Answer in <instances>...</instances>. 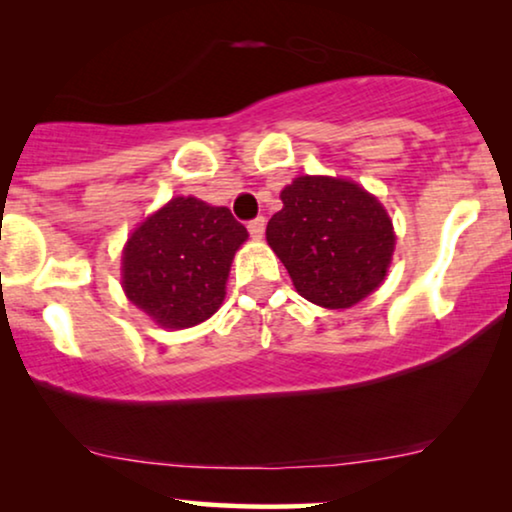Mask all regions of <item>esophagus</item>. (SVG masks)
I'll use <instances>...</instances> for the list:
<instances>
[{"mask_svg":"<svg viewBox=\"0 0 512 512\" xmlns=\"http://www.w3.org/2000/svg\"><path fill=\"white\" fill-rule=\"evenodd\" d=\"M264 227H267V220H264V217H255V220L248 222V231H250L252 238H262Z\"/></svg>","mask_w":512,"mask_h":512,"instance_id":"esophagus-1","label":"esophagus"}]
</instances>
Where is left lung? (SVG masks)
I'll list each match as a JSON object with an SVG mask.
<instances>
[{
    "label": "left lung",
    "instance_id": "obj_1",
    "mask_svg": "<svg viewBox=\"0 0 512 512\" xmlns=\"http://www.w3.org/2000/svg\"><path fill=\"white\" fill-rule=\"evenodd\" d=\"M281 199L267 241L299 295L325 309H349L379 288L395 236L374 196L353 182L304 175Z\"/></svg>",
    "mask_w": 512,
    "mask_h": 512
}]
</instances>
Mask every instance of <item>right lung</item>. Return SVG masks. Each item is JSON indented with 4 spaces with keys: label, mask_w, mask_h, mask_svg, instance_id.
I'll use <instances>...</instances> for the list:
<instances>
[{
    "label": "right lung",
    "mask_w": 512,
    "mask_h": 512,
    "mask_svg": "<svg viewBox=\"0 0 512 512\" xmlns=\"http://www.w3.org/2000/svg\"><path fill=\"white\" fill-rule=\"evenodd\" d=\"M248 231L229 208L177 196L147 217L124 250V290L163 327H192L224 299L229 267Z\"/></svg>",
    "instance_id": "right-lung-1"
}]
</instances>
